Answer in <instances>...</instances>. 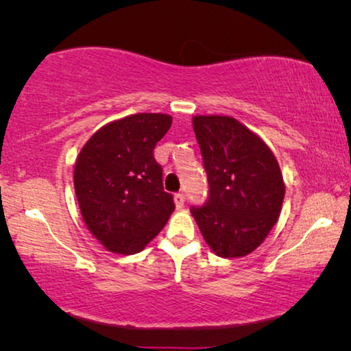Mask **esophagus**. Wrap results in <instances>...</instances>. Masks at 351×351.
Returning a JSON list of instances; mask_svg holds the SVG:
<instances>
[{
    "label": "esophagus",
    "mask_w": 351,
    "mask_h": 351,
    "mask_svg": "<svg viewBox=\"0 0 351 351\" xmlns=\"http://www.w3.org/2000/svg\"><path fill=\"white\" fill-rule=\"evenodd\" d=\"M174 203H176V208H177V209L184 208V204H185V196H184V193H176V195H174Z\"/></svg>",
    "instance_id": "34e87169"
}]
</instances>
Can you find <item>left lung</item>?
<instances>
[{"mask_svg":"<svg viewBox=\"0 0 351 351\" xmlns=\"http://www.w3.org/2000/svg\"><path fill=\"white\" fill-rule=\"evenodd\" d=\"M193 131L208 174L209 198L191 208L208 246L238 258L261 246L280 217L285 182L275 155L232 117L196 114Z\"/></svg>","mask_w":351,"mask_h":351,"instance_id":"left-lung-1","label":"left lung"}]
</instances>
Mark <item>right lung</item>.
Segmentation results:
<instances>
[{"label": "right lung", "mask_w": 351, "mask_h": 351, "mask_svg": "<svg viewBox=\"0 0 351 351\" xmlns=\"http://www.w3.org/2000/svg\"><path fill=\"white\" fill-rule=\"evenodd\" d=\"M171 124L165 113L117 119L94 132L76 158L73 184L81 215L110 252H141L174 213L153 156Z\"/></svg>", "instance_id": "right-lung-1"}]
</instances>
